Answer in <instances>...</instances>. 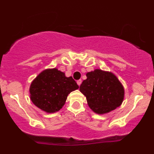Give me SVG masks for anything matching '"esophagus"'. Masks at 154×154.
Segmentation results:
<instances>
[{
    "label": "esophagus",
    "mask_w": 154,
    "mask_h": 154,
    "mask_svg": "<svg viewBox=\"0 0 154 154\" xmlns=\"http://www.w3.org/2000/svg\"><path fill=\"white\" fill-rule=\"evenodd\" d=\"M77 85H78L79 86H80L81 83H82V80H81V79H79V80L77 81Z\"/></svg>",
    "instance_id": "obj_1"
}]
</instances>
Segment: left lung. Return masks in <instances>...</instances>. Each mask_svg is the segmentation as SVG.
<instances>
[{
  "label": "left lung",
  "instance_id": "obj_1",
  "mask_svg": "<svg viewBox=\"0 0 154 154\" xmlns=\"http://www.w3.org/2000/svg\"><path fill=\"white\" fill-rule=\"evenodd\" d=\"M79 91L85 95L90 108L97 114L110 112L122 103L125 90L117 77L111 72L100 69L86 74Z\"/></svg>",
  "mask_w": 154,
  "mask_h": 154
}]
</instances>
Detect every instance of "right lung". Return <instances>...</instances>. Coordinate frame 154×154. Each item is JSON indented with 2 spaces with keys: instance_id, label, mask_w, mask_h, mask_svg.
Returning <instances> with one entry per match:
<instances>
[{
  "instance_id": "right-lung-1",
  "label": "right lung",
  "mask_w": 154,
  "mask_h": 154,
  "mask_svg": "<svg viewBox=\"0 0 154 154\" xmlns=\"http://www.w3.org/2000/svg\"><path fill=\"white\" fill-rule=\"evenodd\" d=\"M79 86L72 77H66L57 69H48L39 74L29 88L32 103L47 113L59 111L72 91Z\"/></svg>"
}]
</instances>
